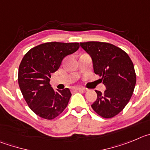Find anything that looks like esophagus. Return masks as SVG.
Returning <instances> with one entry per match:
<instances>
[{"mask_svg":"<svg viewBox=\"0 0 150 150\" xmlns=\"http://www.w3.org/2000/svg\"><path fill=\"white\" fill-rule=\"evenodd\" d=\"M73 90H74V91L85 92V90H83V89H81V88H78V87H75V88H73Z\"/></svg>","mask_w":150,"mask_h":150,"instance_id":"obj_1","label":"esophagus"}]
</instances>
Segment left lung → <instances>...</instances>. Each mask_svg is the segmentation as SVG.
Returning <instances> with one entry per match:
<instances>
[{"label":"left lung","mask_w":150,"mask_h":150,"mask_svg":"<svg viewBox=\"0 0 150 150\" xmlns=\"http://www.w3.org/2000/svg\"><path fill=\"white\" fill-rule=\"evenodd\" d=\"M80 45L93 60L94 72L106 87L96 90V100L91 105L103 118H111L123 110L130 100L136 83L134 64L123 50L108 42H87Z\"/></svg>","instance_id":"obj_1"}]
</instances>
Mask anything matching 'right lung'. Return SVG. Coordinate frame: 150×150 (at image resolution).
I'll list each match as a JSON object with an SVG mask.
<instances>
[{"label": "right lung", "mask_w": 150, "mask_h": 150, "mask_svg": "<svg viewBox=\"0 0 150 150\" xmlns=\"http://www.w3.org/2000/svg\"><path fill=\"white\" fill-rule=\"evenodd\" d=\"M79 47L78 42H45L29 50L23 57L18 68V85L29 108L39 117L53 120L67 107L72 96L69 89L55 91L50 78L63 59Z\"/></svg>", "instance_id": "1"}]
</instances>
